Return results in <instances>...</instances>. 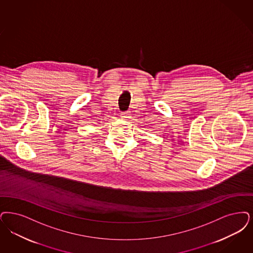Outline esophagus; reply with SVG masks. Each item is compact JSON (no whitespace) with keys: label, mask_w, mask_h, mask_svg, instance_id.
Listing matches in <instances>:
<instances>
[{"label":"esophagus","mask_w":253,"mask_h":253,"mask_svg":"<svg viewBox=\"0 0 253 253\" xmlns=\"http://www.w3.org/2000/svg\"><path fill=\"white\" fill-rule=\"evenodd\" d=\"M121 117H122V120H127V119H129V118H130V113H128V112L122 113Z\"/></svg>","instance_id":"34e87169"}]
</instances>
